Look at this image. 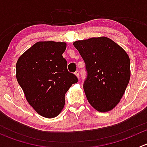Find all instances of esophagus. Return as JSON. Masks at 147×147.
<instances>
[{
  "instance_id": "obj_1",
  "label": "esophagus",
  "mask_w": 147,
  "mask_h": 147,
  "mask_svg": "<svg viewBox=\"0 0 147 147\" xmlns=\"http://www.w3.org/2000/svg\"><path fill=\"white\" fill-rule=\"evenodd\" d=\"M75 75H76V76L78 77V78H80V72H79V71H78V70H76V71H75Z\"/></svg>"
}]
</instances>
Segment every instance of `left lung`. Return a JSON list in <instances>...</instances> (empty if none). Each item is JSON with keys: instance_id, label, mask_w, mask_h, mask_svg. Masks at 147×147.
I'll return each instance as SVG.
<instances>
[{"instance_id": "obj_1", "label": "left lung", "mask_w": 147, "mask_h": 147, "mask_svg": "<svg viewBox=\"0 0 147 147\" xmlns=\"http://www.w3.org/2000/svg\"><path fill=\"white\" fill-rule=\"evenodd\" d=\"M85 63L83 83L90 105L105 112L117 106L130 79V60L119 45L106 37L92 38L73 43Z\"/></svg>"}]
</instances>
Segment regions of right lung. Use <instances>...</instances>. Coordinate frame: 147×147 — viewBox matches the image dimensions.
<instances>
[{
    "label": "right lung",
    "mask_w": 147,
    "mask_h": 147,
    "mask_svg": "<svg viewBox=\"0 0 147 147\" xmlns=\"http://www.w3.org/2000/svg\"><path fill=\"white\" fill-rule=\"evenodd\" d=\"M65 42H38L16 63V78L28 103L44 117H57L65 106V93L78 82L63 57Z\"/></svg>",
    "instance_id": "add662e5"
}]
</instances>
